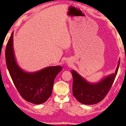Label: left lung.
<instances>
[{
    "label": "left lung",
    "mask_w": 126,
    "mask_h": 126,
    "mask_svg": "<svg viewBox=\"0 0 126 126\" xmlns=\"http://www.w3.org/2000/svg\"><path fill=\"white\" fill-rule=\"evenodd\" d=\"M120 60L115 73L110 74L96 83H90L73 70V94L78 102L85 105H94L104 99L114 82L119 66Z\"/></svg>",
    "instance_id": "1"
}]
</instances>
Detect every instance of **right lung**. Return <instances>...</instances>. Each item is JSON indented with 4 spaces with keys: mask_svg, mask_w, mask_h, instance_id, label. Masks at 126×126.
Returning <instances> with one entry per match:
<instances>
[{
    "mask_svg": "<svg viewBox=\"0 0 126 126\" xmlns=\"http://www.w3.org/2000/svg\"><path fill=\"white\" fill-rule=\"evenodd\" d=\"M13 37L12 32L5 49V60L14 85L25 101L36 105L44 103L52 94L54 79L63 67L48 66L37 72H25L16 62Z\"/></svg>",
    "mask_w": 126,
    "mask_h": 126,
    "instance_id": "obj_1",
    "label": "right lung"
}]
</instances>
